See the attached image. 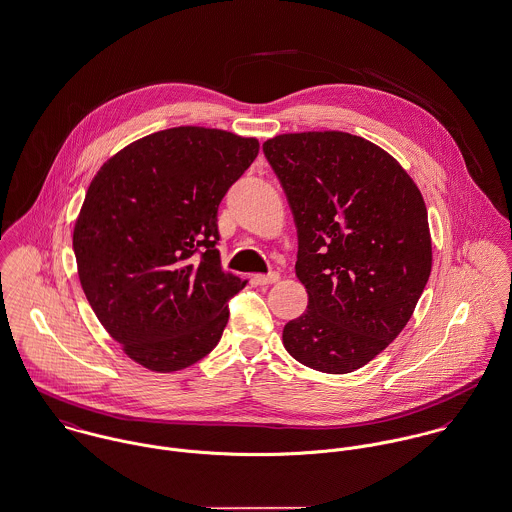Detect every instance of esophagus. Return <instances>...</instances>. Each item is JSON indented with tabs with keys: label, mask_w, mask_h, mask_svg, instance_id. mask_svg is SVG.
<instances>
[{
	"label": "esophagus",
	"mask_w": 512,
	"mask_h": 512,
	"mask_svg": "<svg viewBox=\"0 0 512 512\" xmlns=\"http://www.w3.org/2000/svg\"><path fill=\"white\" fill-rule=\"evenodd\" d=\"M256 281H258L260 285H272V283H278L279 274L278 272H272V274H258Z\"/></svg>",
	"instance_id": "esophagus-1"
}]
</instances>
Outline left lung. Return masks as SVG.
Wrapping results in <instances>:
<instances>
[{
  "mask_svg": "<svg viewBox=\"0 0 512 512\" xmlns=\"http://www.w3.org/2000/svg\"><path fill=\"white\" fill-rule=\"evenodd\" d=\"M262 148L295 219V274L309 293L307 311L283 326V346L317 372H354L399 336L424 291V199L401 164L362 137L293 133Z\"/></svg>",
  "mask_w": 512,
  "mask_h": 512,
  "instance_id": "8db88e82",
  "label": "left lung"
}]
</instances>
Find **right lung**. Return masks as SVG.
<instances>
[{"mask_svg":"<svg viewBox=\"0 0 512 512\" xmlns=\"http://www.w3.org/2000/svg\"><path fill=\"white\" fill-rule=\"evenodd\" d=\"M258 140L176 127L107 160L74 227L82 289L103 328L146 370L205 358L246 281L221 266L219 205Z\"/></svg>","mask_w":512,"mask_h":512,"instance_id":"1","label":"right lung"}]
</instances>
